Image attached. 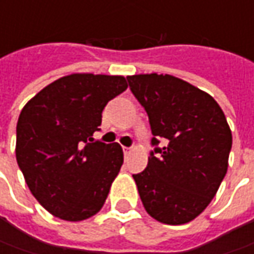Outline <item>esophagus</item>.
I'll use <instances>...</instances> for the list:
<instances>
[{
  "label": "esophagus",
  "mask_w": 254,
  "mask_h": 254,
  "mask_svg": "<svg viewBox=\"0 0 254 254\" xmlns=\"http://www.w3.org/2000/svg\"><path fill=\"white\" fill-rule=\"evenodd\" d=\"M130 151H131V147H123V152H124V155H127Z\"/></svg>",
  "instance_id": "34e87169"
}]
</instances>
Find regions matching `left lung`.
Masks as SVG:
<instances>
[{
    "mask_svg": "<svg viewBox=\"0 0 254 254\" xmlns=\"http://www.w3.org/2000/svg\"><path fill=\"white\" fill-rule=\"evenodd\" d=\"M127 80L152 132L147 168L132 175L142 205L161 223H188L209 205L226 175L232 148L226 117L212 96L171 74Z\"/></svg>",
    "mask_w": 254,
    "mask_h": 254,
    "instance_id": "8db88e82",
    "label": "left lung"
}]
</instances>
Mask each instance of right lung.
I'll use <instances>...</instances> for the list:
<instances>
[{
  "mask_svg": "<svg viewBox=\"0 0 254 254\" xmlns=\"http://www.w3.org/2000/svg\"><path fill=\"white\" fill-rule=\"evenodd\" d=\"M127 89L123 76L73 73L25 104L16 124V162L36 200L56 218L96 215L123 165L117 142H93L106 104Z\"/></svg>",
  "mask_w": 254,
  "mask_h": 254,
  "instance_id": "obj_1",
  "label": "right lung"
}]
</instances>
